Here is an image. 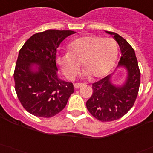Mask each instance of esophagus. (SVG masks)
<instances>
[{
    "mask_svg": "<svg viewBox=\"0 0 153 153\" xmlns=\"http://www.w3.org/2000/svg\"><path fill=\"white\" fill-rule=\"evenodd\" d=\"M83 85H84V84H81V83H75V84H74V88H81Z\"/></svg>",
    "mask_w": 153,
    "mask_h": 153,
    "instance_id": "1",
    "label": "esophagus"
}]
</instances>
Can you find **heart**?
<instances>
[{"instance_id":"1","label":"heart","mask_w":153,"mask_h":153,"mask_svg":"<svg viewBox=\"0 0 153 153\" xmlns=\"http://www.w3.org/2000/svg\"><path fill=\"white\" fill-rule=\"evenodd\" d=\"M69 52L58 54L56 62L65 77L74 79L77 75L79 62L86 75L101 77L114 65L118 46L112 38L87 35L74 39L68 45Z\"/></svg>"}]
</instances>
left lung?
I'll use <instances>...</instances> for the list:
<instances>
[{
    "mask_svg": "<svg viewBox=\"0 0 153 153\" xmlns=\"http://www.w3.org/2000/svg\"><path fill=\"white\" fill-rule=\"evenodd\" d=\"M113 35L121 51L120 66L127 70V77L122 86L111 83V75L92 84L91 96L86 103L89 113L102 122H110L123 117L133 107L141 82V73L134 50L127 40L114 32Z\"/></svg>",
    "mask_w": 153,
    "mask_h": 153,
    "instance_id": "1",
    "label": "left lung"
}]
</instances>
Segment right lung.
Returning a JSON list of instances; mask_svg holds the SVG:
<instances>
[{"label":"right lung","mask_w":153,"mask_h":153,"mask_svg":"<svg viewBox=\"0 0 153 153\" xmlns=\"http://www.w3.org/2000/svg\"><path fill=\"white\" fill-rule=\"evenodd\" d=\"M75 33L48 30L33 34L19 53L14 80L16 94L23 108L36 117L50 118L60 113L74 93L73 83L57 76V48L62 41ZM39 65L32 70V64Z\"/></svg>","instance_id":"1"}]
</instances>
